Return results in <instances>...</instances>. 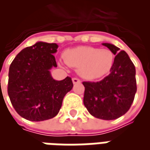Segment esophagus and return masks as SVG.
<instances>
[{
	"instance_id": "34e87169",
	"label": "esophagus",
	"mask_w": 150,
	"mask_h": 150,
	"mask_svg": "<svg viewBox=\"0 0 150 150\" xmlns=\"http://www.w3.org/2000/svg\"><path fill=\"white\" fill-rule=\"evenodd\" d=\"M72 82H73V83H74V84H76V83H81L80 79H79L77 78L72 79Z\"/></svg>"
}]
</instances>
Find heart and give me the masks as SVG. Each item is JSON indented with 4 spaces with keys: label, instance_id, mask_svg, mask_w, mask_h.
Listing matches in <instances>:
<instances>
[{
    "label": "heart",
    "instance_id": "obj_1",
    "mask_svg": "<svg viewBox=\"0 0 150 150\" xmlns=\"http://www.w3.org/2000/svg\"><path fill=\"white\" fill-rule=\"evenodd\" d=\"M63 59L68 66L78 68V73L81 77L94 80L109 74L115 56L109 49L78 46L67 50L63 54Z\"/></svg>",
    "mask_w": 150,
    "mask_h": 150
}]
</instances>
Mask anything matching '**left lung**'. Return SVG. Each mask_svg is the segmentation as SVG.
<instances>
[{"mask_svg": "<svg viewBox=\"0 0 150 150\" xmlns=\"http://www.w3.org/2000/svg\"><path fill=\"white\" fill-rule=\"evenodd\" d=\"M116 55L110 74L100 82H83L84 106L91 116L106 120L125 115L136 92L135 66L128 54L110 43H102Z\"/></svg>", "mask_w": 150, "mask_h": 150, "instance_id": "left-lung-1", "label": "left lung"}]
</instances>
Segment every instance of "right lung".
Here are the masks:
<instances>
[{"instance_id":"add662e5","label":"right lung","mask_w":150,"mask_h":150,"mask_svg":"<svg viewBox=\"0 0 150 150\" xmlns=\"http://www.w3.org/2000/svg\"><path fill=\"white\" fill-rule=\"evenodd\" d=\"M59 46L38 42L18 54L8 71V94L16 112L31 121L51 119L59 113L62 100L73 88L71 79L58 81L50 69L56 67Z\"/></svg>"}]
</instances>
